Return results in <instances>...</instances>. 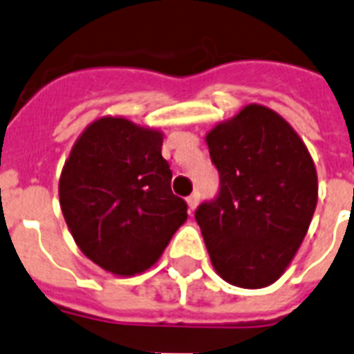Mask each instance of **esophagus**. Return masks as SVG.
Masks as SVG:
<instances>
[{"mask_svg":"<svg viewBox=\"0 0 354 354\" xmlns=\"http://www.w3.org/2000/svg\"><path fill=\"white\" fill-rule=\"evenodd\" d=\"M198 202H200V194H198V192H192L191 196L187 198V203H189V209H191V211H194V209H196Z\"/></svg>","mask_w":354,"mask_h":354,"instance_id":"1","label":"esophagus"}]
</instances>
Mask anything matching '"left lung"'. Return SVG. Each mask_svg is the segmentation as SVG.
Instances as JSON below:
<instances>
[{
    "label": "left lung",
    "mask_w": 354,
    "mask_h": 354,
    "mask_svg": "<svg viewBox=\"0 0 354 354\" xmlns=\"http://www.w3.org/2000/svg\"><path fill=\"white\" fill-rule=\"evenodd\" d=\"M207 145L220 189L194 218L212 266L232 286H271L297 254L317 209L311 154L283 118L261 105L216 125Z\"/></svg>",
    "instance_id": "obj_1"
}]
</instances>
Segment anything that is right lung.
Segmentation results:
<instances>
[{"instance_id": "obj_1", "label": "right lung", "mask_w": 354, "mask_h": 354, "mask_svg": "<svg viewBox=\"0 0 354 354\" xmlns=\"http://www.w3.org/2000/svg\"><path fill=\"white\" fill-rule=\"evenodd\" d=\"M171 178L162 132L123 118L91 123L59 178V205L83 254L120 277L149 269L187 218Z\"/></svg>"}]
</instances>
